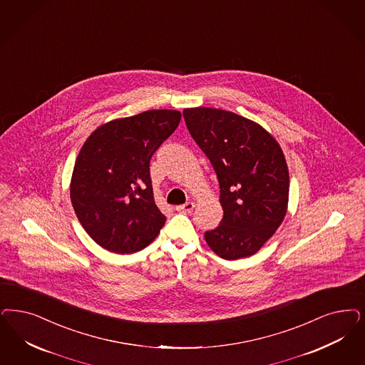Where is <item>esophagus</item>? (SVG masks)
Listing matches in <instances>:
<instances>
[{"mask_svg":"<svg viewBox=\"0 0 365 365\" xmlns=\"http://www.w3.org/2000/svg\"><path fill=\"white\" fill-rule=\"evenodd\" d=\"M195 207V203L194 202H186L185 205H180V206H176V212H192Z\"/></svg>","mask_w":365,"mask_h":365,"instance_id":"34e87169","label":"esophagus"}]
</instances>
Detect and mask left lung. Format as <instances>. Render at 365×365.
<instances>
[{
  "label": "left lung",
  "mask_w": 365,
  "mask_h": 365,
  "mask_svg": "<svg viewBox=\"0 0 365 365\" xmlns=\"http://www.w3.org/2000/svg\"><path fill=\"white\" fill-rule=\"evenodd\" d=\"M190 135L209 158L220 183L224 217L205 233L207 245L225 260L259 251L284 220L289 176L283 151L263 126L214 108H189Z\"/></svg>",
  "instance_id": "8db88e82"
}]
</instances>
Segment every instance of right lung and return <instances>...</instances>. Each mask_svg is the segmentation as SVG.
I'll list each match as a JSON object with an SVG mask.
<instances>
[{
  "instance_id": "right-lung-1",
  "label": "right lung",
  "mask_w": 365,
  "mask_h": 365,
  "mask_svg": "<svg viewBox=\"0 0 365 365\" xmlns=\"http://www.w3.org/2000/svg\"><path fill=\"white\" fill-rule=\"evenodd\" d=\"M178 110H148L98 126L76 158L70 197L88 236L125 255L148 247L165 222L153 200L150 160L180 123Z\"/></svg>"
}]
</instances>
